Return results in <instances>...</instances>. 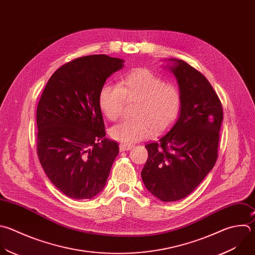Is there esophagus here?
<instances>
[{
	"mask_svg": "<svg viewBox=\"0 0 255 255\" xmlns=\"http://www.w3.org/2000/svg\"><path fill=\"white\" fill-rule=\"evenodd\" d=\"M132 147H133V145H131V144H123V143H120V145H119L120 151H127V150H130Z\"/></svg>",
	"mask_w": 255,
	"mask_h": 255,
	"instance_id": "esophagus-1",
	"label": "esophagus"
}]
</instances>
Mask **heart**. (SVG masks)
<instances>
[{
	"instance_id": "heart-1",
	"label": "heart",
	"mask_w": 255,
	"mask_h": 255,
	"mask_svg": "<svg viewBox=\"0 0 255 255\" xmlns=\"http://www.w3.org/2000/svg\"><path fill=\"white\" fill-rule=\"evenodd\" d=\"M126 101H137L136 118L112 127L110 136L131 144L170 128L180 114L182 96L175 84L167 83L149 69H138L124 76L118 85L106 83L100 88L98 104L109 120L117 121L121 117Z\"/></svg>"
}]
</instances>
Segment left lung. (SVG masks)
<instances>
[{
	"instance_id": "obj_1",
	"label": "left lung",
	"mask_w": 255,
	"mask_h": 255,
	"mask_svg": "<svg viewBox=\"0 0 255 255\" xmlns=\"http://www.w3.org/2000/svg\"><path fill=\"white\" fill-rule=\"evenodd\" d=\"M175 62L180 116L158 141L145 145L148 159L141 172L146 188L165 202L186 197L210 172L223 120L221 101L205 76L183 60Z\"/></svg>"
}]
</instances>
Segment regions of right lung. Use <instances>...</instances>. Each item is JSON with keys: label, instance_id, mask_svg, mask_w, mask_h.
<instances>
[{"label": "right lung", "instance_id": "obj_1", "mask_svg": "<svg viewBox=\"0 0 255 255\" xmlns=\"http://www.w3.org/2000/svg\"><path fill=\"white\" fill-rule=\"evenodd\" d=\"M122 67V59L107 55L74 59L54 72L39 100L37 154L50 181L70 198L97 195L119 153L118 143L105 138L98 95Z\"/></svg>", "mask_w": 255, "mask_h": 255}]
</instances>
